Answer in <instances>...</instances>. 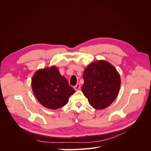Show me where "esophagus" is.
<instances>
[{
	"mask_svg": "<svg viewBox=\"0 0 151 151\" xmlns=\"http://www.w3.org/2000/svg\"><path fill=\"white\" fill-rule=\"evenodd\" d=\"M80 88H81V85H80V84H79V83L74 87V89H75L76 91L79 90V89H80Z\"/></svg>",
	"mask_w": 151,
	"mask_h": 151,
	"instance_id": "obj_1",
	"label": "esophagus"
}]
</instances>
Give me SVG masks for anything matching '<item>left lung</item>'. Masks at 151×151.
<instances>
[{"label": "left lung", "mask_w": 151, "mask_h": 151, "mask_svg": "<svg viewBox=\"0 0 151 151\" xmlns=\"http://www.w3.org/2000/svg\"><path fill=\"white\" fill-rule=\"evenodd\" d=\"M82 91L91 106L103 109L109 106L116 98L121 80L115 67L105 60L94 62L83 73Z\"/></svg>", "instance_id": "left-lung-1"}]
</instances>
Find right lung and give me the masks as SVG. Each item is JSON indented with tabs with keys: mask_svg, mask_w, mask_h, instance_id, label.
<instances>
[{
	"mask_svg": "<svg viewBox=\"0 0 151 151\" xmlns=\"http://www.w3.org/2000/svg\"><path fill=\"white\" fill-rule=\"evenodd\" d=\"M31 87L40 103L51 109L65 106L69 97L76 92L55 66L36 71L32 77Z\"/></svg>",
	"mask_w": 151,
	"mask_h": 151,
	"instance_id": "obj_1",
	"label": "right lung"
}]
</instances>
